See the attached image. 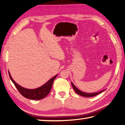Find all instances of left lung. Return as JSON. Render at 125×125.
Returning <instances> with one entry per match:
<instances>
[{
    "label": "left lung",
    "mask_w": 125,
    "mask_h": 125,
    "mask_svg": "<svg viewBox=\"0 0 125 125\" xmlns=\"http://www.w3.org/2000/svg\"><path fill=\"white\" fill-rule=\"evenodd\" d=\"M71 84H72V86L73 87V89H74V90L75 91V92H76V93L77 94H78V95H80V96H84V97H93V96H95L98 95V94H101V93H102L103 91L105 90H103L102 91L97 92V93H84V92L79 90V89H78L73 84L72 82H71Z\"/></svg>",
    "instance_id": "8db88e82"
}]
</instances>
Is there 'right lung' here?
I'll return each instance as SVG.
<instances>
[{"label":"right lung","mask_w":125,"mask_h":125,"mask_svg":"<svg viewBox=\"0 0 125 125\" xmlns=\"http://www.w3.org/2000/svg\"><path fill=\"white\" fill-rule=\"evenodd\" d=\"M9 74L12 82L15 84L16 88L17 89V90L20 92L21 95L24 96V97L28 98V99L34 100H39L43 99V98L48 95L49 92L51 90L53 82L58 75H55V76H54L51 79H49L47 83L38 88L34 89H28L23 88V87L21 86L17 83H16L12 79V78L11 77L9 71Z\"/></svg>","instance_id":"right-lung-1"}]
</instances>
